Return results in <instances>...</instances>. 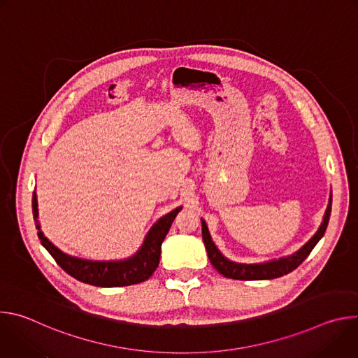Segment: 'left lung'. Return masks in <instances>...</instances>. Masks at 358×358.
I'll list each match as a JSON object with an SVG mask.
<instances>
[{
	"label": "left lung",
	"mask_w": 358,
	"mask_h": 358,
	"mask_svg": "<svg viewBox=\"0 0 358 358\" xmlns=\"http://www.w3.org/2000/svg\"><path fill=\"white\" fill-rule=\"evenodd\" d=\"M330 214H331V196H330V201H329V207H327L323 224L320 225V228L315 234V236L308 243H306L301 249H299L294 255H292V257H287V258L279 259V261H272V262H268V264L245 265V264H235V262L228 261L227 258L222 257L221 252L214 245V242L210 236L208 228H207V225L203 221H202V239H203V243H206L210 262L225 278H231V279H236V280L275 279V278H280V276L287 275L289 272L294 271L306 258L309 257L310 252L316 246V243L322 239V236L326 232V228H327L329 220H330Z\"/></svg>",
	"instance_id": "left-lung-1"
}]
</instances>
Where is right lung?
<instances>
[{"mask_svg": "<svg viewBox=\"0 0 358 358\" xmlns=\"http://www.w3.org/2000/svg\"><path fill=\"white\" fill-rule=\"evenodd\" d=\"M180 211L181 208H176L170 214L160 218L156 222V225L150 229L141 249L134 255L133 258L120 261V262H92V261H82L78 258H72L50 243L42 235V232H38V236L41 239V243L50 253V257L55 259V262L68 275H71L76 280L89 283L93 286H100V287L129 286V285L144 282L155 273L160 262L162 243L166 235L169 234L174 218ZM32 214H34V218L36 220L38 210H36L35 192L32 195ZM36 228H39L38 224H36Z\"/></svg>", "mask_w": 358, "mask_h": 358, "instance_id": "1", "label": "right lung"}]
</instances>
